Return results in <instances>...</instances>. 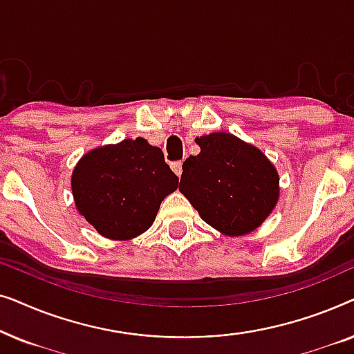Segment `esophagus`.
<instances>
[{
	"mask_svg": "<svg viewBox=\"0 0 354 354\" xmlns=\"http://www.w3.org/2000/svg\"><path fill=\"white\" fill-rule=\"evenodd\" d=\"M171 167H172V171L177 174V177H180V176H182V162H180V161L172 162V164H171Z\"/></svg>",
	"mask_w": 354,
	"mask_h": 354,
	"instance_id": "34e87169",
	"label": "esophagus"
}]
</instances>
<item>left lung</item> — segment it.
Listing matches in <instances>:
<instances>
[{
	"mask_svg": "<svg viewBox=\"0 0 354 354\" xmlns=\"http://www.w3.org/2000/svg\"><path fill=\"white\" fill-rule=\"evenodd\" d=\"M201 151L185 159L180 190L201 219L224 235H245L279 200V174L266 154L225 132L196 137Z\"/></svg>",
	"mask_w": 354,
	"mask_h": 354,
	"instance_id": "8db88e82",
	"label": "left lung"
}]
</instances>
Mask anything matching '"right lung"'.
<instances>
[{
	"instance_id": "right-lung-1",
	"label": "right lung",
	"mask_w": 354,
	"mask_h": 354,
	"mask_svg": "<svg viewBox=\"0 0 354 354\" xmlns=\"http://www.w3.org/2000/svg\"><path fill=\"white\" fill-rule=\"evenodd\" d=\"M71 185L77 209L100 235L130 240L151 227L161 201L177 190L178 178L161 148L138 137L82 156Z\"/></svg>"
}]
</instances>
